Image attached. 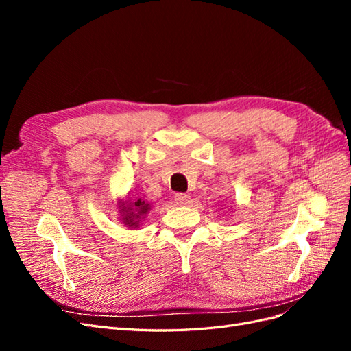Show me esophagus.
Listing matches in <instances>:
<instances>
[{
  "label": "esophagus",
  "instance_id": "34e87169",
  "mask_svg": "<svg viewBox=\"0 0 351 351\" xmlns=\"http://www.w3.org/2000/svg\"><path fill=\"white\" fill-rule=\"evenodd\" d=\"M190 202V196L186 193H177L176 195V204L178 205H187Z\"/></svg>",
  "mask_w": 351,
  "mask_h": 351
}]
</instances>
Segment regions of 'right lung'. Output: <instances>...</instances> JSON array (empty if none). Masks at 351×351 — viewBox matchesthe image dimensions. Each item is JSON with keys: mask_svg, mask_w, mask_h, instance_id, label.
<instances>
[{"mask_svg": "<svg viewBox=\"0 0 351 351\" xmlns=\"http://www.w3.org/2000/svg\"><path fill=\"white\" fill-rule=\"evenodd\" d=\"M117 212L121 224L130 230H137L142 226V221L146 218L147 212L151 210V204L141 197H129L117 200Z\"/></svg>", "mask_w": 351, "mask_h": 351, "instance_id": "obj_1", "label": "right lung"}]
</instances>
